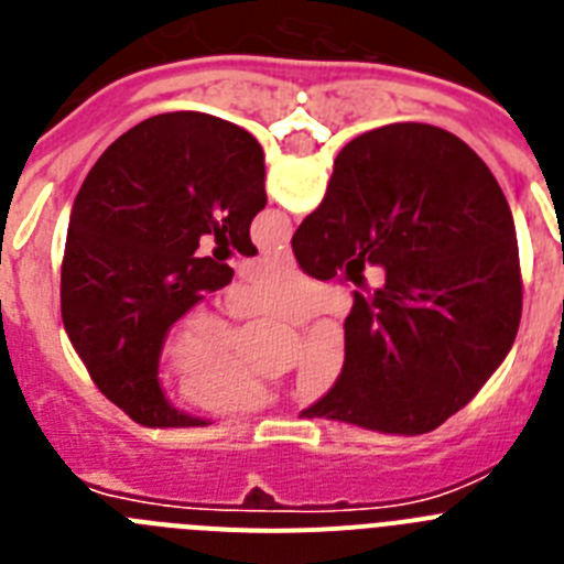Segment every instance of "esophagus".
<instances>
[{"mask_svg": "<svg viewBox=\"0 0 564 564\" xmlns=\"http://www.w3.org/2000/svg\"><path fill=\"white\" fill-rule=\"evenodd\" d=\"M268 259H273V262H279V265H293V251H291V246H279L276 251L268 253Z\"/></svg>", "mask_w": 564, "mask_h": 564, "instance_id": "34e87169", "label": "esophagus"}]
</instances>
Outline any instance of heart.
<instances>
[{
    "label": "heart",
    "instance_id": "1",
    "mask_svg": "<svg viewBox=\"0 0 564 564\" xmlns=\"http://www.w3.org/2000/svg\"><path fill=\"white\" fill-rule=\"evenodd\" d=\"M237 318L268 316L276 322H305L322 307V288L311 279L282 268H268L239 288L228 302ZM239 336L208 313H194L174 330L169 358L183 372V395L206 412H257L276 403V392L257 372L239 361ZM347 341L338 327L325 325L311 333L299 367V387L311 398L325 395L341 378Z\"/></svg>",
    "mask_w": 564,
    "mask_h": 564
}]
</instances>
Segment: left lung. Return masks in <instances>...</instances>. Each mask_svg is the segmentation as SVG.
Listing matches in <instances>:
<instances>
[{
	"label": "left lung",
	"instance_id": "obj_1",
	"mask_svg": "<svg viewBox=\"0 0 564 564\" xmlns=\"http://www.w3.org/2000/svg\"><path fill=\"white\" fill-rule=\"evenodd\" d=\"M265 203L257 138L203 112L147 118L89 169L69 214L62 322L89 378L134 423L206 426L163 398V338L234 276L226 262L197 257L203 234L253 257L248 228Z\"/></svg>",
	"mask_w": 564,
	"mask_h": 564
}]
</instances>
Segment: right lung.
<instances>
[{"label":"right lung","mask_w":564,"mask_h":564,"mask_svg":"<svg viewBox=\"0 0 564 564\" xmlns=\"http://www.w3.org/2000/svg\"><path fill=\"white\" fill-rule=\"evenodd\" d=\"M291 246L316 279L336 276L352 253L387 271L352 302L341 378L305 417L423 435L460 412L514 344V217L495 174L446 129L390 123L358 134Z\"/></svg>","instance_id":"right-lung-1"}]
</instances>
